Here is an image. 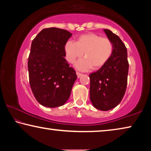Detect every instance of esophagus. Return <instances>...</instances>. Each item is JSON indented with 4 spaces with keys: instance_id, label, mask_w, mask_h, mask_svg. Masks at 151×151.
I'll return each mask as SVG.
<instances>
[{
    "instance_id": "obj_1",
    "label": "esophagus",
    "mask_w": 151,
    "mask_h": 151,
    "mask_svg": "<svg viewBox=\"0 0 151 151\" xmlns=\"http://www.w3.org/2000/svg\"><path fill=\"white\" fill-rule=\"evenodd\" d=\"M76 75H77V77H78V78H80L81 76H82V74L80 73H78V72H76Z\"/></svg>"
}]
</instances>
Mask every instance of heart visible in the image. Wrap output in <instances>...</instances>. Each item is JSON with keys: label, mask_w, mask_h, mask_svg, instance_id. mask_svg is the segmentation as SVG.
Wrapping results in <instances>:
<instances>
[{"label": "heart", "mask_w": 151, "mask_h": 151, "mask_svg": "<svg viewBox=\"0 0 151 151\" xmlns=\"http://www.w3.org/2000/svg\"><path fill=\"white\" fill-rule=\"evenodd\" d=\"M113 44L107 38L90 33L81 35L77 42L68 41L64 46L66 58L73 63L85 55V58L75 63L78 70L87 71L93 67L101 68L107 63L113 53Z\"/></svg>", "instance_id": "b5f03b06"}]
</instances>
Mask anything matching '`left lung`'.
Here are the masks:
<instances>
[{
  "instance_id": "obj_1",
  "label": "left lung",
  "mask_w": 151,
  "mask_h": 151,
  "mask_svg": "<svg viewBox=\"0 0 151 151\" xmlns=\"http://www.w3.org/2000/svg\"><path fill=\"white\" fill-rule=\"evenodd\" d=\"M113 44V53L106 64L89 75L90 99L95 108L108 111L121 102L127 86L129 64L127 49L118 35L104 29Z\"/></svg>"
}]
</instances>
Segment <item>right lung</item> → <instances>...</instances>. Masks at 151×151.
Segmentation results:
<instances>
[{"mask_svg": "<svg viewBox=\"0 0 151 151\" xmlns=\"http://www.w3.org/2000/svg\"><path fill=\"white\" fill-rule=\"evenodd\" d=\"M72 33L44 29L32 41L28 58L29 84L37 101L50 108L62 106L70 97L77 76L64 57V46Z\"/></svg>", "mask_w": 151, "mask_h": 151, "instance_id": "add662e5", "label": "right lung"}]
</instances>
